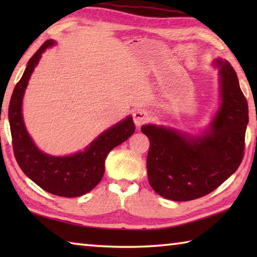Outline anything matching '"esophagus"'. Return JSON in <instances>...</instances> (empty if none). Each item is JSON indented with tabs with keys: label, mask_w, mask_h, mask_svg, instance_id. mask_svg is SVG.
Listing matches in <instances>:
<instances>
[{
	"label": "esophagus",
	"mask_w": 257,
	"mask_h": 257,
	"mask_svg": "<svg viewBox=\"0 0 257 257\" xmlns=\"http://www.w3.org/2000/svg\"><path fill=\"white\" fill-rule=\"evenodd\" d=\"M149 112L145 108L138 107L134 112V122L137 127H141L142 124H144L147 120H149Z\"/></svg>",
	"instance_id": "34e87169"
}]
</instances>
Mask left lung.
<instances>
[{
    "label": "left lung",
    "instance_id": "8db88e82",
    "mask_svg": "<svg viewBox=\"0 0 257 257\" xmlns=\"http://www.w3.org/2000/svg\"><path fill=\"white\" fill-rule=\"evenodd\" d=\"M215 66L220 69L221 105L205 134L194 137L161 125L142 127L150 139V185L171 201L210 194L237 170L243 158L248 105L231 64L219 59Z\"/></svg>",
    "mask_w": 257,
    "mask_h": 257
}]
</instances>
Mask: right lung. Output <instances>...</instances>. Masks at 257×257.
<instances>
[{"label": "right lung", "instance_id": "right-lung-1", "mask_svg": "<svg viewBox=\"0 0 257 257\" xmlns=\"http://www.w3.org/2000/svg\"><path fill=\"white\" fill-rule=\"evenodd\" d=\"M54 43L53 40L46 41L30 58L12 93L9 105L12 146L20 169L35 184L56 196L78 197L88 193L101 181L107 154L132 136L135 124L132 116H127L99 135L84 152L69 156H51L37 149L26 130L21 105L29 78L42 53Z\"/></svg>", "mask_w": 257, "mask_h": 257}]
</instances>
